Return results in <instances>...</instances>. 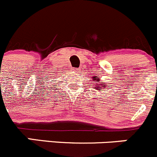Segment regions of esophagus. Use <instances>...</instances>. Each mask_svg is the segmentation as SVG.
<instances>
[{
    "mask_svg": "<svg viewBox=\"0 0 157 157\" xmlns=\"http://www.w3.org/2000/svg\"><path fill=\"white\" fill-rule=\"evenodd\" d=\"M73 73H74V74H78V73H79L78 72V69H77V68H74V69H73Z\"/></svg>",
    "mask_w": 157,
    "mask_h": 157,
    "instance_id": "obj_1",
    "label": "esophagus"
}]
</instances>
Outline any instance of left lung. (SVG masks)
<instances>
[{"label":"left lung","mask_w":157,"mask_h":157,"mask_svg":"<svg viewBox=\"0 0 157 157\" xmlns=\"http://www.w3.org/2000/svg\"><path fill=\"white\" fill-rule=\"evenodd\" d=\"M93 79L95 80V82H95V84L94 85L95 86V89L96 90H98V91H102V89H104V87H105V82H99V78L98 77H93Z\"/></svg>","instance_id":"left-lung-1"}]
</instances>
